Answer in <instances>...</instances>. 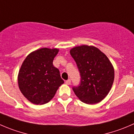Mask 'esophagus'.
<instances>
[{
    "label": "esophagus",
    "mask_w": 134,
    "mask_h": 134,
    "mask_svg": "<svg viewBox=\"0 0 134 134\" xmlns=\"http://www.w3.org/2000/svg\"><path fill=\"white\" fill-rule=\"evenodd\" d=\"M65 84H67V85H69V84H71V80H70V79H68V80H66Z\"/></svg>",
    "instance_id": "34e87169"
}]
</instances>
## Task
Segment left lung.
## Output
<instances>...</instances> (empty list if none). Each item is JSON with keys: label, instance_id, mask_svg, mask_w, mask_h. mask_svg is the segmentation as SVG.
Returning <instances> with one entry per match:
<instances>
[{"label": "left lung", "instance_id": "8db88e82", "mask_svg": "<svg viewBox=\"0 0 134 134\" xmlns=\"http://www.w3.org/2000/svg\"><path fill=\"white\" fill-rule=\"evenodd\" d=\"M80 75V82L72 87L76 96L87 104L101 102L109 92L115 78L107 57L94 46H77L70 51Z\"/></svg>", "mask_w": 134, "mask_h": 134}]
</instances>
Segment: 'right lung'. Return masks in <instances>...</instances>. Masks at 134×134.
Wrapping results in <instances>:
<instances>
[{
    "label": "right lung",
    "mask_w": 134,
    "mask_h": 134,
    "mask_svg": "<svg viewBox=\"0 0 134 134\" xmlns=\"http://www.w3.org/2000/svg\"><path fill=\"white\" fill-rule=\"evenodd\" d=\"M58 49L41 48L31 53L23 62L18 75V85L23 96L37 105L48 103L64 81L53 65Z\"/></svg>",
    "instance_id": "add662e5"
}]
</instances>
